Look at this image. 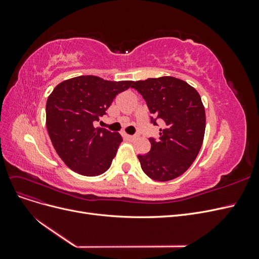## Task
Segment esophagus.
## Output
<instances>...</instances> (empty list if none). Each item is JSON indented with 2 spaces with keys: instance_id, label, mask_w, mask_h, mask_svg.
Returning <instances> with one entry per match:
<instances>
[{
  "instance_id": "esophagus-1",
  "label": "esophagus",
  "mask_w": 259,
  "mask_h": 259,
  "mask_svg": "<svg viewBox=\"0 0 259 259\" xmlns=\"http://www.w3.org/2000/svg\"><path fill=\"white\" fill-rule=\"evenodd\" d=\"M124 136L127 140H131V142H132V140L135 139V136H133V135H124Z\"/></svg>"
}]
</instances>
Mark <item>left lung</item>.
Segmentation results:
<instances>
[{
	"mask_svg": "<svg viewBox=\"0 0 259 259\" xmlns=\"http://www.w3.org/2000/svg\"><path fill=\"white\" fill-rule=\"evenodd\" d=\"M146 100L151 123L160 120V138H149L150 151L138 154L144 173L153 180L167 182L190 167L202 147L205 110L199 93L173 76L137 81L132 86Z\"/></svg>",
	"mask_w": 259,
	"mask_h": 259,
	"instance_id": "obj_1",
	"label": "left lung"
}]
</instances>
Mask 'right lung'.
<instances>
[{"label": "right lung", "instance_id": "add662e5", "mask_svg": "<svg viewBox=\"0 0 259 259\" xmlns=\"http://www.w3.org/2000/svg\"><path fill=\"white\" fill-rule=\"evenodd\" d=\"M133 83L81 75L54 89L46 103V127L55 150L70 169L98 176L110 167L122 137L119 133L95 127L94 122Z\"/></svg>", "mask_w": 259, "mask_h": 259}]
</instances>
